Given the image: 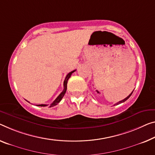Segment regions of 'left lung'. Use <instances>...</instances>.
Returning a JSON list of instances; mask_svg holds the SVG:
<instances>
[{
  "instance_id": "1",
  "label": "left lung",
  "mask_w": 155,
  "mask_h": 155,
  "mask_svg": "<svg viewBox=\"0 0 155 155\" xmlns=\"http://www.w3.org/2000/svg\"><path fill=\"white\" fill-rule=\"evenodd\" d=\"M132 93H133V91L132 92V93H131V94L129 95V96H128L127 97H125V98L124 99V100H123V101H120V102H117V103H116L115 104H120V103H122V102H124L125 101H127V100L128 99V98H129V97L131 96V95H132ZM115 104H114V105H115Z\"/></svg>"
}]
</instances>
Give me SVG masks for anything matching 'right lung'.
Wrapping results in <instances>:
<instances>
[{
	"mask_svg": "<svg viewBox=\"0 0 155 155\" xmlns=\"http://www.w3.org/2000/svg\"><path fill=\"white\" fill-rule=\"evenodd\" d=\"M76 70H74L73 71H71V72H70L69 73H68L67 75H66V77L65 78V80H64V90L62 91V92L59 95V96H58V97L54 100V101L52 102V103L50 104V107H54L55 106L58 104L59 102L61 101V100L62 99V97H64V94H66V89H67V82H68V80L69 78H71V75H72V73L73 72H75ZM48 104H37V106H39V107H45V106H47Z\"/></svg>",
	"mask_w": 155,
	"mask_h": 155,
	"instance_id": "add662e5",
	"label": "right lung"
}]
</instances>
